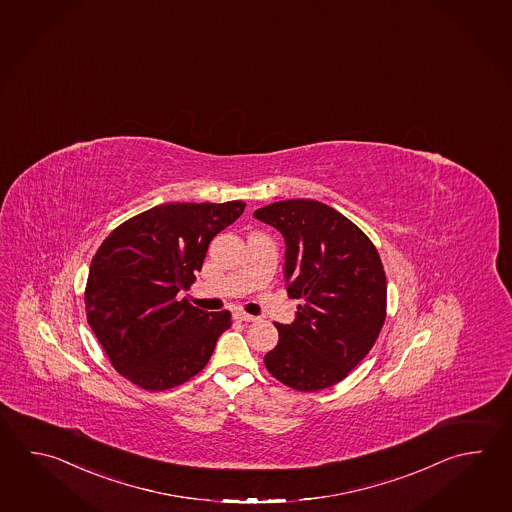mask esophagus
I'll use <instances>...</instances> for the list:
<instances>
[{"mask_svg":"<svg viewBox=\"0 0 512 512\" xmlns=\"http://www.w3.org/2000/svg\"><path fill=\"white\" fill-rule=\"evenodd\" d=\"M235 319H239L242 323H255V321H259V317H255V315H250V313L246 312L235 313Z\"/></svg>","mask_w":512,"mask_h":512,"instance_id":"1","label":"esophagus"}]
</instances>
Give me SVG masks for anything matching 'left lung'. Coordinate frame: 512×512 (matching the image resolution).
<instances>
[{
	"mask_svg": "<svg viewBox=\"0 0 512 512\" xmlns=\"http://www.w3.org/2000/svg\"><path fill=\"white\" fill-rule=\"evenodd\" d=\"M255 219L281 231L284 281L303 299L264 365L281 383L315 392L339 383L376 343L386 313V277L376 246L354 222L310 199L273 202Z\"/></svg>",
	"mask_w": 512,
	"mask_h": 512,
	"instance_id": "obj_1",
	"label": "left lung"
}]
</instances>
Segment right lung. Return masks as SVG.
<instances>
[{"label":"right lung","mask_w":512,"mask_h":512,"mask_svg":"<svg viewBox=\"0 0 512 512\" xmlns=\"http://www.w3.org/2000/svg\"><path fill=\"white\" fill-rule=\"evenodd\" d=\"M244 202L162 204L120 224L96 251L85 312L116 372L146 390L197 376L231 326V313L178 301L200 272L209 242Z\"/></svg>","instance_id":"add662e5"}]
</instances>
